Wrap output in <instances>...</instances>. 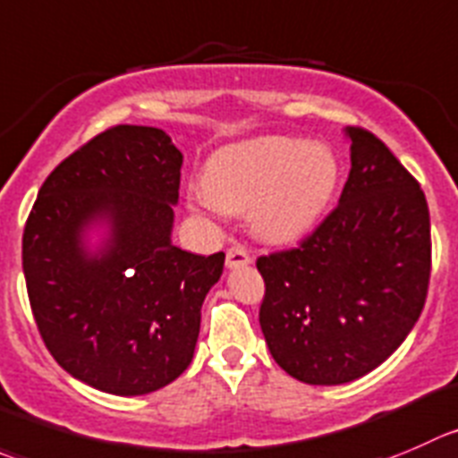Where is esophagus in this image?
I'll list each match as a JSON object with an SVG mask.
<instances>
[{"label":"esophagus","mask_w":458,"mask_h":458,"mask_svg":"<svg viewBox=\"0 0 458 458\" xmlns=\"http://www.w3.org/2000/svg\"><path fill=\"white\" fill-rule=\"evenodd\" d=\"M225 264L228 268H237V266L250 264V255L243 246H230L228 252H225Z\"/></svg>","instance_id":"1"}]
</instances>
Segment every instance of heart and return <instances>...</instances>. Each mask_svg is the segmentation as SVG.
Masks as SVG:
<instances>
[{"label": "heart", "instance_id": "heart-1", "mask_svg": "<svg viewBox=\"0 0 458 458\" xmlns=\"http://www.w3.org/2000/svg\"><path fill=\"white\" fill-rule=\"evenodd\" d=\"M340 181L331 148L286 136H264L221 148L201 174V206L250 216L252 233L288 243L327 212Z\"/></svg>", "mask_w": 458, "mask_h": 458}]
</instances>
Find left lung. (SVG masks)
Instances as JSON below:
<instances>
[{"label": "left lung", "mask_w": 458, "mask_h": 458, "mask_svg": "<svg viewBox=\"0 0 458 458\" xmlns=\"http://www.w3.org/2000/svg\"><path fill=\"white\" fill-rule=\"evenodd\" d=\"M352 172L337 206L297 248L257 259L270 356L306 385L352 383L414 328L432 270L429 210L387 145L347 127Z\"/></svg>", "instance_id": "left-lung-1"}]
</instances>
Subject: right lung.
I'll use <instances>...</instances> for the list:
<instances>
[{
    "mask_svg": "<svg viewBox=\"0 0 458 458\" xmlns=\"http://www.w3.org/2000/svg\"><path fill=\"white\" fill-rule=\"evenodd\" d=\"M183 154L163 130L116 125L48 174L21 266L44 344L73 378L116 396L157 392L192 362L201 304L224 273L172 243ZM105 223L98 253L83 230Z\"/></svg>",
    "mask_w": 458,
    "mask_h": 458,
    "instance_id": "add662e5",
    "label": "right lung"
}]
</instances>
